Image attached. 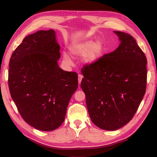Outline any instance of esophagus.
I'll list each match as a JSON object with an SVG mask.
<instances>
[{"mask_svg": "<svg viewBox=\"0 0 157 157\" xmlns=\"http://www.w3.org/2000/svg\"><path fill=\"white\" fill-rule=\"evenodd\" d=\"M82 79V75H80V74H78V83L79 84H80V82H81Z\"/></svg>", "mask_w": 157, "mask_h": 157, "instance_id": "esophagus-1", "label": "esophagus"}]
</instances>
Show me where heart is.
<instances>
[{
    "mask_svg": "<svg viewBox=\"0 0 157 157\" xmlns=\"http://www.w3.org/2000/svg\"><path fill=\"white\" fill-rule=\"evenodd\" d=\"M71 54L77 57H83V62L86 65H92L99 60L104 51V44L101 40H87L71 45L69 47ZM63 59L65 62H70V56L64 52Z\"/></svg>",
    "mask_w": 157,
    "mask_h": 157,
    "instance_id": "b5f03b06",
    "label": "heart"
}]
</instances>
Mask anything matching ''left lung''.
Wrapping results in <instances>:
<instances>
[{"instance_id": "1", "label": "left lung", "mask_w": 157, "mask_h": 157, "mask_svg": "<svg viewBox=\"0 0 157 157\" xmlns=\"http://www.w3.org/2000/svg\"><path fill=\"white\" fill-rule=\"evenodd\" d=\"M118 48L82 69L80 87L90 119L101 129L114 131L134 117L147 84V59L134 37L115 31Z\"/></svg>"}]
</instances>
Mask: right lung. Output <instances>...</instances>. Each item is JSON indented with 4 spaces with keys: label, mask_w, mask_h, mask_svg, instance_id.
Returning a JSON list of instances; mask_svg holds the SVG:
<instances>
[{
    "label": "right lung",
    "mask_w": 157,
    "mask_h": 157,
    "mask_svg": "<svg viewBox=\"0 0 157 157\" xmlns=\"http://www.w3.org/2000/svg\"><path fill=\"white\" fill-rule=\"evenodd\" d=\"M59 48L55 31H39L23 40L9 63L11 97L23 120L41 131L61 125L78 88L77 73L59 67Z\"/></svg>",
    "instance_id": "obj_1"
}]
</instances>
